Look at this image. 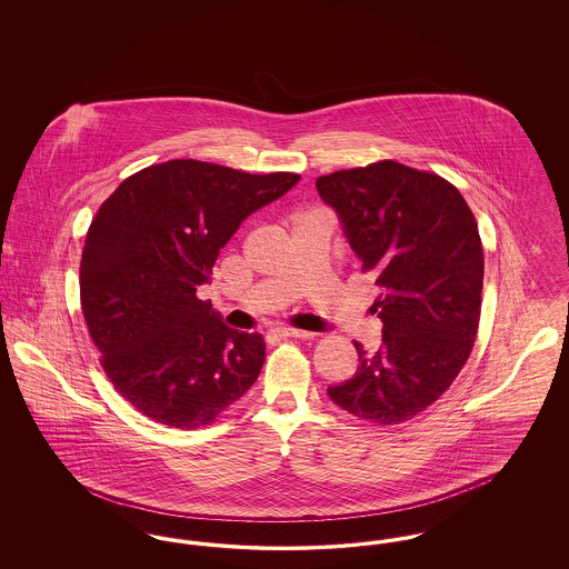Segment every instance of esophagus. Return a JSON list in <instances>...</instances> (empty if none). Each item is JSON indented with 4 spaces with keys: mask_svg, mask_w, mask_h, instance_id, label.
<instances>
[{
    "mask_svg": "<svg viewBox=\"0 0 569 569\" xmlns=\"http://www.w3.org/2000/svg\"><path fill=\"white\" fill-rule=\"evenodd\" d=\"M272 332H277L279 337H290V339H313V332H309V330H297V328H286V326L274 328Z\"/></svg>",
    "mask_w": 569,
    "mask_h": 569,
    "instance_id": "esophagus-1",
    "label": "esophagus"
}]
</instances>
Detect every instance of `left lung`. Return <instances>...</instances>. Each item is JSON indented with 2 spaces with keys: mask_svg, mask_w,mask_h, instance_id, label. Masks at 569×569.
I'll list each match as a JSON object with an SVG mask.
<instances>
[{
  "mask_svg": "<svg viewBox=\"0 0 569 569\" xmlns=\"http://www.w3.org/2000/svg\"><path fill=\"white\" fill-rule=\"evenodd\" d=\"M341 230L376 274L381 346L360 343L358 371L328 386L360 420L399 425L435 403L467 362L480 322L485 253L478 223L446 179L383 160L316 181Z\"/></svg>",
  "mask_w": 569,
  "mask_h": 569,
  "instance_id": "8db88e82",
  "label": "left lung"
}]
</instances>
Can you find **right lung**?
Here are the masks:
<instances>
[{
  "label": "right lung",
  "instance_id": "right-lung-1",
  "mask_svg": "<svg viewBox=\"0 0 569 569\" xmlns=\"http://www.w3.org/2000/svg\"><path fill=\"white\" fill-rule=\"evenodd\" d=\"M298 181L172 160L100 207L82 249V316L110 381L144 416L209 425L260 376L264 339L223 325L196 290L244 219Z\"/></svg>",
  "mask_w": 569,
  "mask_h": 569
}]
</instances>
